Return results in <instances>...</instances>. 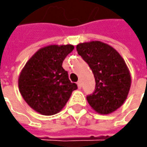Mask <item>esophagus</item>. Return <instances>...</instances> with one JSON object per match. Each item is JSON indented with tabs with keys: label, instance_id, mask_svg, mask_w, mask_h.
<instances>
[{
	"label": "esophagus",
	"instance_id": "esophagus-1",
	"mask_svg": "<svg viewBox=\"0 0 147 147\" xmlns=\"http://www.w3.org/2000/svg\"><path fill=\"white\" fill-rule=\"evenodd\" d=\"M77 85H78V88H82V82H81L80 80H78V82H77Z\"/></svg>",
	"mask_w": 147,
	"mask_h": 147
}]
</instances>
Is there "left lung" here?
Masks as SVG:
<instances>
[{
	"label": "left lung",
	"instance_id": "obj_1",
	"mask_svg": "<svg viewBox=\"0 0 147 147\" xmlns=\"http://www.w3.org/2000/svg\"><path fill=\"white\" fill-rule=\"evenodd\" d=\"M76 48L96 81L94 92L87 96L89 105L101 115L115 111L127 99L132 82L124 59L115 49L99 41L79 43Z\"/></svg>",
	"mask_w": 147,
	"mask_h": 147
}]
</instances>
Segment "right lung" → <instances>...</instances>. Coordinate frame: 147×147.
<instances>
[{
    "instance_id": "obj_1",
    "label": "right lung",
    "mask_w": 147,
    "mask_h": 147,
    "mask_svg": "<svg viewBox=\"0 0 147 147\" xmlns=\"http://www.w3.org/2000/svg\"><path fill=\"white\" fill-rule=\"evenodd\" d=\"M74 49L73 45H50L39 49L28 60L19 77L21 96L32 109L53 115L64 108L76 83L69 79L62 64Z\"/></svg>"
}]
</instances>
